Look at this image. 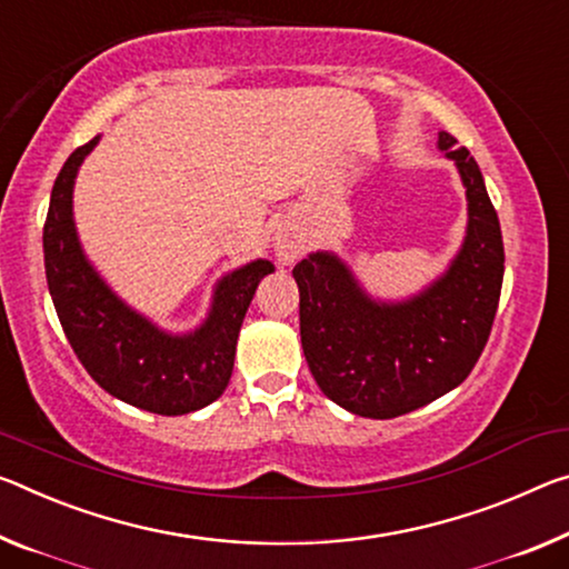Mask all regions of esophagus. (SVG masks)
<instances>
[{
	"label": "esophagus",
	"mask_w": 569,
	"mask_h": 569,
	"mask_svg": "<svg viewBox=\"0 0 569 569\" xmlns=\"http://www.w3.org/2000/svg\"><path fill=\"white\" fill-rule=\"evenodd\" d=\"M273 252H276L278 263L288 266V263H293L296 256H299L301 246H299V240H296L293 236H286V232H278V236L273 238Z\"/></svg>",
	"instance_id": "1"
}]
</instances>
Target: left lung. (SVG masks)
I'll return each mask as SVG.
<instances>
[{
    "instance_id": "left-lung-1",
    "label": "left lung",
    "mask_w": 569,
    "mask_h": 569,
    "mask_svg": "<svg viewBox=\"0 0 569 569\" xmlns=\"http://www.w3.org/2000/svg\"><path fill=\"white\" fill-rule=\"evenodd\" d=\"M438 149L461 171L468 228L443 276L400 303L369 299L333 252H311L293 268L301 347L313 380L341 408L387 420L461 385L489 341L503 281V242L481 169L456 137Z\"/></svg>"
}]
</instances>
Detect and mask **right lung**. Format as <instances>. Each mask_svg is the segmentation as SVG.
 <instances>
[{"mask_svg": "<svg viewBox=\"0 0 569 569\" xmlns=\"http://www.w3.org/2000/svg\"><path fill=\"white\" fill-rule=\"evenodd\" d=\"M98 137L62 164L42 230L44 276L62 331L88 375L108 395L157 415H184L220 398L236 362L238 333L270 260L232 270L214 288L210 317L192 333L174 337L129 309L83 256L73 222L78 167Z\"/></svg>", "mask_w": 569, "mask_h": 569, "instance_id": "1", "label": "right lung"}]
</instances>
